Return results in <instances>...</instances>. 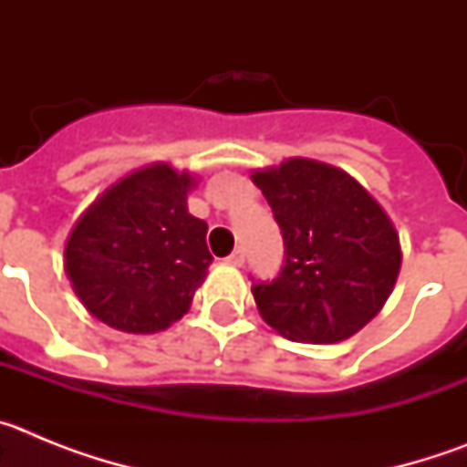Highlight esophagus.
Listing matches in <instances>:
<instances>
[{"label":"esophagus","mask_w":467,"mask_h":467,"mask_svg":"<svg viewBox=\"0 0 467 467\" xmlns=\"http://www.w3.org/2000/svg\"><path fill=\"white\" fill-rule=\"evenodd\" d=\"M226 262L234 264V266H243V264H245V254H243L241 247H236V250L226 257Z\"/></svg>","instance_id":"obj_1"}]
</instances>
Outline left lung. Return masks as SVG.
I'll return each instance as SVG.
<instances>
[{
    "mask_svg": "<svg viewBox=\"0 0 467 467\" xmlns=\"http://www.w3.org/2000/svg\"><path fill=\"white\" fill-rule=\"evenodd\" d=\"M283 234L274 280H254L262 317L285 339L334 344L365 327L393 292L400 238L360 184L317 161L254 172Z\"/></svg>",
    "mask_w": 467,
    "mask_h": 467,
    "instance_id": "8db88e82",
    "label": "left lung"
}]
</instances>
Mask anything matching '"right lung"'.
Returning a JSON list of instances; mask_svg holds the SVG:
<instances>
[{"label": "right lung", "mask_w": 467, "mask_h": 467, "mask_svg": "<svg viewBox=\"0 0 467 467\" xmlns=\"http://www.w3.org/2000/svg\"><path fill=\"white\" fill-rule=\"evenodd\" d=\"M192 177L171 166L133 172L95 201L69 234L65 271L98 320L150 334L182 317L213 254L208 224L187 210Z\"/></svg>", "instance_id": "add662e5"}]
</instances>
